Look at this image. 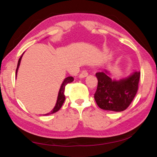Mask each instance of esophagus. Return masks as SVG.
<instances>
[{"label": "esophagus", "mask_w": 157, "mask_h": 157, "mask_svg": "<svg viewBox=\"0 0 157 157\" xmlns=\"http://www.w3.org/2000/svg\"><path fill=\"white\" fill-rule=\"evenodd\" d=\"M87 75H88V72H87V71L86 70H85L82 71V72L80 73V75H79V77H80V78H83V77H87Z\"/></svg>", "instance_id": "obj_1"}]
</instances>
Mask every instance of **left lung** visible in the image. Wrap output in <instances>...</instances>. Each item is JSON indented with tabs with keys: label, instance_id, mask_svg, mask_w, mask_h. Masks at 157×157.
Instances as JSON below:
<instances>
[{
	"label": "left lung",
	"instance_id": "obj_1",
	"mask_svg": "<svg viewBox=\"0 0 157 157\" xmlns=\"http://www.w3.org/2000/svg\"><path fill=\"white\" fill-rule=\"evenodd\" d=\"M140 72H135L126 79L112 80L103 72L96 73L98 87L94 98L98 107L105 110L124 111L136 95Z\"/></svg>",
	"mask_w": 157,
	"mask_h": 157
}]
</instances>
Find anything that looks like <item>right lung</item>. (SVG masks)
<instances>
[{
    "label": "right lung",
    "instance_id": "add662e5",
    "mask_svg": "<svg viewBox=\"0 0 157 157\" xmlns=\"http://www.w3.org/2000/svg\"><path fill=\"white\" fill-rule=\"evenodd\" d=\"M22 56H23V54L21 56L19 59H18V64H17V68H16V75H17V71H18V67H19V65H20V62H21V60ZM73 80H74V78H73L72 77H66L65 79H64V82L62 84L61 87H60V90H59V95H58V98H57V103H56L55 107H54V109L52 110L51 112L49 113L44 114L45 116L57 112L58 110H59L60 108H61V107L62 106V105H63V103L64 102V100H65V95H64V88H65V86L68 84V83L72 82Z\"/></svg>",
    "mask_w": 157,
    "mask_h": 157
}]
</instances>
